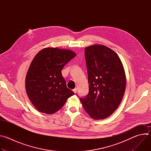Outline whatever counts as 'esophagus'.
<instances>
[{
    "instance_id": "34e87169",
    "label": "esophagus",
    "mask_w": 151,
    "mask_h": 151,
    "mask_svg": "<svg viewBox=\"0 0 151 151\" xmlns=\"http://www.w3.org/2000/svg\"><path fill=\"white\" fill-rule=\"evenodd\" d=\"M73 91L74 92V93H76V92H77V88H74V89L73 90Z\"/></svg>"
}]
</instances>
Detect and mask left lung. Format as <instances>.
Instances as JSON below:
<instances>
[{
    "mask_svg": "<svg viewBox=\"0 0 151 151\" xmlns=\"http://www.w3.org/2000/svg\"><path fill=\"white\" fill-rule=\"evenodd\" d=\"M88 94L81 101L95 119H104L117 109L123 97L126 77L121 60L111 49L94 45L85 49Z\"/></svg>",
    "mask_w": 151,
    "mask_h": 151,
    "instance_id": "obj_1",
    "label": "left lung"
}]
</instances>
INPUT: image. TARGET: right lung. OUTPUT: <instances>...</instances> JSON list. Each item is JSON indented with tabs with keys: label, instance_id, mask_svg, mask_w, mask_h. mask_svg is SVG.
<instances>
[{
	"label": "right lung",
	"instance_id": "1",
	"mask_svg": "<svg viewBox=\"0 0 151 151\" xmlns=\"http://www.w3.org/2000/svg\"><path fill=\"white\" fill-rule=\"evenodd\" d=\"M75 56L70 50L47 48L34 58L26 75V89L39 111L52 114L74 94L67 87L61 70Z\"/></svg>",
	"mask_w": 151,
	"mask_h": 151
}]
</instances>
